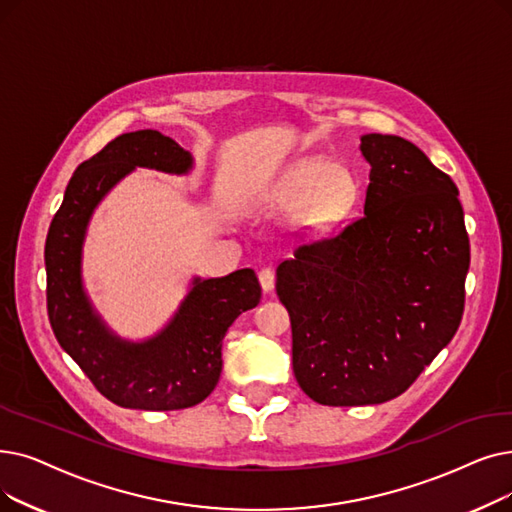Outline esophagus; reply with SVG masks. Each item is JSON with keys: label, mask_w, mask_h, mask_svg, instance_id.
Masks as SVG:
<instances>
[{"label": "esophagus", "mask_w": 512, "mask_h": 512, "mask_svg": "<svg viewBox=\"0 0 512 512\" xmlns=\"http://www.w3.org/2000/svg\"><path fill=\"white\" fill-rule=\"evenodd\" d=\"M259 284L265 293H272L274 291V284H276V276L272 268H263L259 270Z\"/></svg>", "instance_id": "34e87169"}]
</instances>
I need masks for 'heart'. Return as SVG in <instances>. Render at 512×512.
<instances>
[{"label":"heart","mask_w":512,"mask_h":512,"mask_svg":"<svg viewBox=\"0 0 512 512\" xmlns=\"http://www.w3.org/2000/svg\"><path fill=\"white\" fill-rule=\"evenodd\" d=\"M355 182L343 167L324 161H303L288 171L274 190L282 207H299L305 224L326 228L343 217L353 201Z\"/></svg>","instance_id":"obj_1"}]
</instances>
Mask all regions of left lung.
Masks as SVG:
<instances>
[{
	"instance_id": "obj_1",
	"label": "left lung",
	"mask_w": 512,
	"mask_h": 512,
	"mask_svg": "<svg viewBox=\"0 0 512 512\" xmlns=\"http://www.w3.org/2000/svg\"><path fill=\"white\" fill-rule=\"evenodd\" d=\"M364 215L297 244L276 270L291 316L293 372L322 406L402 395L462 320L471 263L458 188L399 136L366 133Z\"/></svg>"
}]
</instances>
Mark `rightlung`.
Wrapping results in <instances>:
<instances>
[{
	"mask_svg": "<svg viewBox=\"0 0 512 512\" xmlns=\"http://www.w3.org/2000/svg\"><path fill=\"white\" fill-rule=\"evenodd\" d=\"M136 167L186 173L190 152L142 129L108 142L73 173L46 238L48 316L60 347L110 402L133 410H182L201 404L221 374V341L242 311L261 299L253 270L194 278L171 322L144 343L106 328L81 284V247L98 203Z\"/></svg>",
	"mask_w": 512,
	"mask_h": 512,
	"instance_id": "add662e5",
	"label": "right lung"
}]
</instances>
